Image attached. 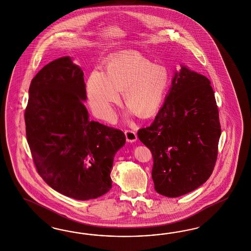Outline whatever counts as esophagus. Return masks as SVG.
<instances>
[{
  "label": "esophagus",
  "mask_w": 251,
  "mask_h": 251,
  "mask_svg": "<svg viewBox=\"0 0 251 251\" xmlns=\"http://www.w3.org/2000/svg\"><path fill=\"white\" fill-rule=\"evenodd\" d=\"M125 135H126V140L129 143H133L137 140L136 132L131 129H127L125 130Z\"/></svg>",
  "instance_id": "34e87169"
}]
</instances>
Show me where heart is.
Instances as JSON below:
<instances>
[{
	"mask_svg": "<svg viewBox=\"0 0 251 251\" xmlns=\"http://www.w3.org/2000/svg\"><path fill=\"white\" fill-rule=\"evenodd\" d=\"M169 84L170 74L164 65L154 64L139 54L125 53L108 61L106 74L93 71L85 89L93 112L100 119L110 120L123 88L129 111L149 117L163 102Z\"/></svg>",
	"mask_w": 251,
	"mask_h": 251,
	"instance_id": "heart-1",
	"label": "heart"
}]
</instances>
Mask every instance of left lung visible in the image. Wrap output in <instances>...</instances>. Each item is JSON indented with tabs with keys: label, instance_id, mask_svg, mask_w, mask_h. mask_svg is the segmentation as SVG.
I'll return each instance as SVG.
<instances>
[{
	"label": "left lung",
	"instance_id": "left-lung-1",
	"mask_svg": "<svg viewBox=\"0 0 251 251\" xmlns=\"http://www.w3.org/2000/svg\"><path fill=\"white\" fill-rule=\"evenodd\" d=\"M221 136L219 111L210 80L181 66L149 127L138 130L152 152V178L161 195L196 190L213 173Z\"/></svg>",
	"mask_w": 251,
	"mask_h": 251
}]
</instances>
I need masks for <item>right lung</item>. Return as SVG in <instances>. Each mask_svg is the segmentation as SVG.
Wrapping results in <instances>:
<instances>
[{
    "label": "right lung",
    "instance_id": "right-lung-1",
    "mask_svg": "<svg viewBox=\"0 0 251 251\" xmlns=\"http://www.w3.org/2000/svg\"><path fill=\"white\" fill-rule=\"evenodd\" d=\"M84 73L70 57L41 69L31 81L25 111L34 164L50 187L86 201L112 187L115 153L125 145L121 129L89 121Z\"/></svg>",
    "mask_w": 251,
    "mask_h": 251
}]
</instances>
